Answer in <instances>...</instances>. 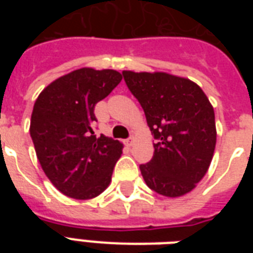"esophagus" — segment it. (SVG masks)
I'll return each instance as SVG.
<instances>
[{
    "label": "esophagus",
    "mask_w": 253,
    "mask_h": 253,
    "mask_svg": "<svg viewBox=\"0 0 253 253\" xmlns=\"http://www.w3.org/2000/svg\"><path fill=\"white\" fill-rule=\"evenodd\" d=\"M125 143H126V146L131 147V146H132V144H134V138H132V136H131V138L126 139V140H125Z\"/></svg>",
    "instance_id": "34e87169"
}]
</instances>
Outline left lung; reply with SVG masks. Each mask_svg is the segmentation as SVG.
I'll return each mask as SVG.
<instances>
[{
    "label": "left lung",
    "mask_w": 253,
    "mask_h": 253,
    "mask_svg": "<svg viewBox=\"0 0 253 253\" xmlns=\"http://www.w3.org/2000/svg\"><path fill=\"white\" fill-rule=\"evenodd\" d=\"M122 75L158 140L154 158L139 167L143 178L162 196H184L206 174L215 150L211 103L196 83L184 77L132 71Z\"/></svg>",
    "instance_id": "8db88e82"
}]
</instances>
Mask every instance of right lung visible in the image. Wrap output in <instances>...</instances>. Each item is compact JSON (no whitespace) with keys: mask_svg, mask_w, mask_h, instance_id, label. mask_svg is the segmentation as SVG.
<instances>
[{"mask_svg":"<svg viewBox=\"0 0 253 253\" xmlns=\"http://www.w3.org/2000/svg\"><path fill=\"white\" fill-rule=\"evenodd\" d=\"M121 80L114 69H76L44 87L35 101L30 135L38 160L67 197L90 200L110 184L123 144L94 134V106Z\"/></svg>","mask_w":253,"mask_h":253,"instance_id":"obj_1","label":"right lung"}]
</instances>
